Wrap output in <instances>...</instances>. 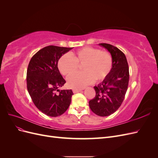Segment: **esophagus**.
I'll return each instance as SVG.
<instances>
[{
    "mask_svg": "<svg viewBox=\"0 0 158 158\" xmlns=\"http://www.w3.org/2000/svg\"><path fill=\"white\" fill-rule=\"evenodd\" d=\"M73 93L74 94H76V93L80 92L81 91H82V89H73Z\"/></svg>",
    "mask_w": 158,
    "mask_h": 158,
    "instance_id": "obj_1",
    "label": "esophagus"
}]
</instances>
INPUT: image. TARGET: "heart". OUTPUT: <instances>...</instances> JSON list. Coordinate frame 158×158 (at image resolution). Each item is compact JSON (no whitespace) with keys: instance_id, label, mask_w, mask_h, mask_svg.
<instances>
[{"instance_id":"b5f03b06","label":"heart","mask_w":158,"mask_h":158,"mask_svg":"<svg viewBox=\"0 0 158 158\" xmlns=\"http://www.w3.org/2000/svg\"><path fill=\"white\" fill-rule=\"evenodd\" d=\"M79 65H82L83 73L73 74L67 80V84L71 88H81L94 80L99 82L107 78L113 67V57L108 51L85 47L70 55H62L57 63L60 74L65 76L75 73Z\"/></svg>"}]
</instances>
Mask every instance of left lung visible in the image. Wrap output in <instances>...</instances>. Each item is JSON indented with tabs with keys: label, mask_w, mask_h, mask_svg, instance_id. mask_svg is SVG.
Segmentation results:
<instances>
[{
	"label": "left lung",
	"mask_w": 158,
	"mask_h": 158,
	"mask_svg": "<svg viewBox=\"0 0 158 158\" xmlns=\"http://www.w3.org/2000/svg\"><path fill=\"white\" fill-rule=\"evenodd\" d=\"M113 57V67L107 78L94 87L95 96L89 102L91 110L97 115L107 117L120 107L128 89L129 68L125 55L117 47L99 44Z\"/></svg>",
	"instance_id": "8db88e82"
}]
</instances>
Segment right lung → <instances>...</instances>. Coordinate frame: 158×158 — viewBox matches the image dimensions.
Wrapping results in <instances>:
<instances>
[{"instance_id": "right-lung-1", "label": "right lung", "mask_w": 158, "mask_h": 158, "mask_svg": "<svg viewBox=\"0 0 158 158\" xmlns=\"http://www.w3.org/2000/svg\"><path fill=\"white\" fill-rule=\"evenodd\" d=\"M73 49L47 46L32 56L27 70V88L33 103L49 117H58L68 109L73 92L59 90L66 83L57 67L60 57ZM59 91V93H56Z\"/></svg>"}]
</instances>
